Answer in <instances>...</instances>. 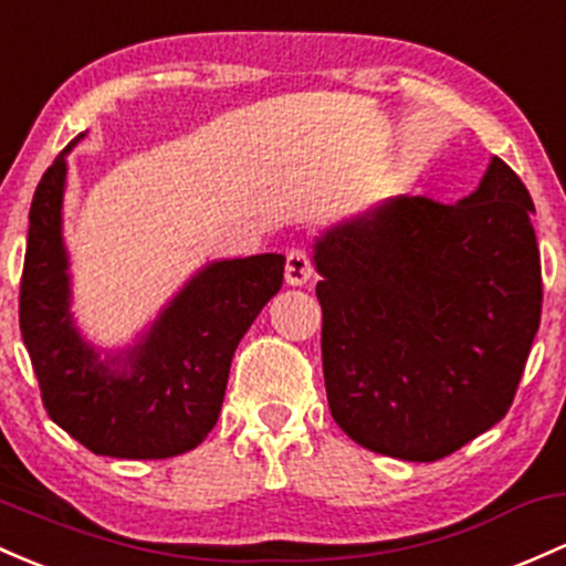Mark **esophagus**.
<instances>
[{"label": "esophagus", "instance_id": "obj_1", "mask_svg": "<svg viewBox=\"0 0 566 566\" xmlns=\"http://www.w3.org/2000/svg\"><path fill=\"white\" fill-rule=\"evenodd\" d=\"M284 279H287V284H293V287H301V284H306L308 279H312V260H308L306 252L293 250L287 254Z\"/></svg>", "mask_w": 566, "mask_h": 566}]
</instances>
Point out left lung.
Returning a JSON list of instances; mask_svg holds the SVG:
<instances>
[{
    "instance_id": "1",
    "label": "left lung",
    "mask_w": 566,
    "mask_h": 566,
    "mask_svg": "<svg viewBox=\"0 0 566 566\" xmlns=\"http://www.w3.org/2000/svg\"><path fill=\"white\" fill-rule=\"evenodd\" d=\"M532 212L492 158L457 203L397 196L316 235L327 402L354 443L434 462L507 413L543 308Z\"/></svg>"
}]
</instances>
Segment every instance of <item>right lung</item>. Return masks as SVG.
Instances as JSON below:
<instances>
[{
  "instance_id": "right-lung-1",
  "label": "right lung",
  "mask_w": 566,
  "mask_h": 566,
  "mask_svg": "<svg viewBox=\"0 0 566 566\" xmlns=\"http://www.w3.org/2000/svg\"><path fill=\"white\" fill-rule=\"evenodd\" d=\"M36 185L21 279V335L45 411L98 457L166 459L217 424L239 340L282 290L284 254L212 260L185 282L132 346H93L72 314L64 244L66 155Z\"/></svg>"
}]
</instances>
